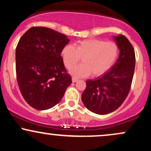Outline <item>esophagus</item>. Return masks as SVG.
<instances>
[{
	"instance_id": "esophagus-1",
	"label": "esophagus",
	"mask_w": 151,
	"mask_h": 151,
	"mask_svg": "<svg viewBox=\"0 0 151 151\" xmlns=\"http://www.w3.org/2000/svg\"><path fill=\"white\" fill-rule=\"evenodd\" d=\"M72 82L75 83V82H77V81H78V80H79V79H77V78H75V77H72Z\"/></svg>"
}]
</instances>
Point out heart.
Segmentation results:
<instances>
[{"label":"heart","instance_id":"heart-1","mask_svg":"<svg viewBox=\"0 0 151 151\" xmlns=\"http://www.w3.org/2000/svg\"><path fill=\"white\" fill-rule=\"evenodd\" d=\"M61 55L67 69H71L83 58V63L70 70L74 77L81 78L90 75L100 76L114 65L118 55V47L113 42L98 39L79 41L74 46L67 45Z\"/></svg>","mask_w":151,"mask_h":151}]
</instances>
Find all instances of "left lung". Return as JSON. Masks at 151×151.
<instances>
[{"label":"left lung","instance_id":"8db88e82","mask_svg":"<svg viewBox=\"0 0 151 151\" xmlns=\"http://www.w3.org/2000/svg\"><path fill=\"white\" fill-rule=\"evenodd\" d=\"M119 50L116 62L108 72L86 81L81 100L86 109L99 115L111 113L129 94L134 74L136 58L133 47L123 35L113 36Z\"/></svg>","mask_w":151,"mask_h":151}]
</instances>
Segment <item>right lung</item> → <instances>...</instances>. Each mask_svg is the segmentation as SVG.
<instances>
[{"label": "right lung", "mask_w": 151, "mask_h": 151, "mask_svg": "<svg viewBox=\"0 0 151 151\" xmlns=\"http://www.w3.org/2000/svg\"><path fill=\"white\" fill-rule=\"evenodd\" d=\"M69 42L65 35L45 27H31L19 40L15 50L17 81L24 99L32 108H52L72 84L61 57Z\"/></svg>", "instance_id": "1"}]
</instances>
